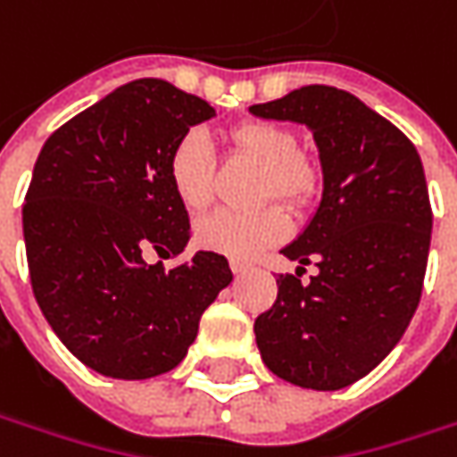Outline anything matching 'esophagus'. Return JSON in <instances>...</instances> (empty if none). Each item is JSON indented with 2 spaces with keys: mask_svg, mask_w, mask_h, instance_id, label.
<instances>
[{
  "mask_svg": "<svg viewBox=\"0 0 457 457\" xmlns=\"http://www.w3.org/2000/svg\"><path fill=\"white\" fill-rule=\"evenodd\" d=\"M228 267H231V272L234 274H244L252 270V264H249V262H241V259H231V262H228Z\"/></svg>",
  "mask_w": 457,
  "mask_h": 457,
  "instance_id": "1",
  "label": "esophagus"
}]
</instances>
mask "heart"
<instances>
[{
  "instance_id": "obj_1",
  "label": "heart",
  "mask_w": 457,
  "mask_h": 457,
  "mask_svg": "<svg viewBox=\"0 0 457 457\" xmlns=\"http://www.w3.org/2000/svg\"><path fill=\"white\" fill-rule=\"evenodd\" d=\"M228 142L238 152L264 162L262 198L277 195L292 205L315 198L320 175L305 154L297 152V137L272 121H241L231 127ZM167 178L187 211H203L213 198V152L201 132L183 134L167 160ZM290 223L279 208L256 213L216 211L198 223L195 238L203 249L231 259H252L262 249L287 237Z\"/></svg>"
}]
</instances>
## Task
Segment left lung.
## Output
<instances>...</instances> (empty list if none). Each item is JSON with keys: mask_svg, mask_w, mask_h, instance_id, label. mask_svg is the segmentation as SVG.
<instances>
[{"mask_svg": "<svg viewBox=\"0 0 457 457\" xmlns=\"http://www.w3.org/2000/svg\"><path fill=\"white\" fill-rule=\"evenodd\" d=\"M249 112L305 124L323 167L320 205L282 249L318 274L307 285L305 267L277 277L256 345L279 378L336 392L389 356L420 305L432 234L422 160L392 121L333 86H303Z\"/></svg>", "mask_w": 457, "mask_h": 457, "instance_id": "1", "label": "left lung"}]
</instances>
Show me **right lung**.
<instances>
[{
	"instance_id": "obj_1",
	"label": "right lung",
	"mask_w": 457,
	"mask_h": 457,
	"mask_svg": "<svg viewBox=\"0 0 457 457\" xmlns=\"http://www.w3.org/2000/svg\"><path fill=\"white\" fill-rule=\"evenodd\" d=\"M211 116L208 101L167 80H132L50 134L35 162L22 205L32 292L62 345L104 377L175 369L234 279L216 252L172 270L147 262L190 238L167 160Z\"/></svg>"
}]
</instances>
